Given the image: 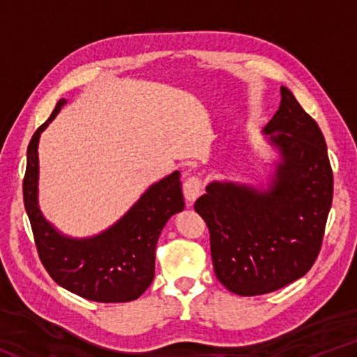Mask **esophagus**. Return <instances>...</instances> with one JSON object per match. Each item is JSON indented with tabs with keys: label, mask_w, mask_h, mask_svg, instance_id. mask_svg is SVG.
<instances>
[{
	"label": "esophagus",
	"mask_w": 357,
	"mask_h": 357,
	"mask_svg": "<svg viewBox=\"0 0 357 357\" xmlns=\"http://www.w3.org/2000/svg\"><path fill=\"white\" fill-rule=\"evenodd\" d=\"M203 187V179L197 176V174H192V176L184 181V197L189 202H195L197 197L202 195Z\"/></svg>",
	"instance_id": "34e87169"
}]
</instances>
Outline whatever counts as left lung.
<instances>
[{
	"label": "left lung",
	"mask_w": 357,
	"mask_h": 357,
	"mask_svg": "<svg viewBox=\"0 0 357 357\" xmlns=\"http://www.w3.org/2000/svg\"><path fill=\"white\" fill-rule=\"evenodd\" d=\"M264 128L283 160L268 190L213 183L195 202L206 222L214 273L239 296L273 293L309 273L321 250L334 176L321 129L282 86Z\"/></svg>",
	"instance_id": "1"
}]
</instances>
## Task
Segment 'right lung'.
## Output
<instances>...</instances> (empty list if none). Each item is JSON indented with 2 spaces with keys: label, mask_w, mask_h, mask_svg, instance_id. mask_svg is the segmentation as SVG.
<instances>
[{
  "label": "right lung",
  "mask_w": 357,
  "mask_h": 357,
  "mask_svg": "<svg viewBox=\"0 0 357 357\" xmlns=\"http://www.w3.org/2000/svg\"><path fill=\"white\" fill-rule=\"evenodd\" d=\"M64 104H56L28 144L23 200L40 263L58 285L96 302H129L154 279L155 245L162 228L184 209L179 172L154 184L116 225L100 236L75 241L58 234L38 208V143L40 132Z\"/></svg>",
  "instance_id": "add662e5"
}]
</instances>
